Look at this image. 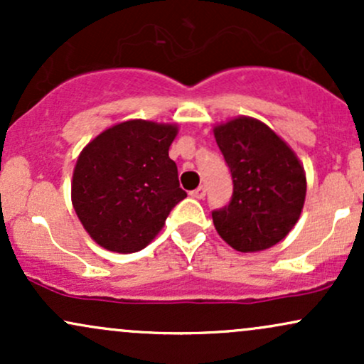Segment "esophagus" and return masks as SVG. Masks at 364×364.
<instances>
[{
  "label": "esophagus",
  "mask_w": 364,
  "mask_h": 364,
  "mask_svg": "<svg viewBox=\"0 0 364 364\" xmlns=\"http://www.w3.org/2000/svg\"><path fill=\"white\" fill-rule=\"evenodd\" d=\"M205 193H207L205 186H198V188H195L193 191H190V195L193 196V198H198V200L205 198Z\"/></svg>",
  "instance_id": "esophagus-1"
}]
</instances>
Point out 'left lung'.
<instances>
[{"instance_id":"8db88e82","label":"left lung","mask_w":364,"mask_h":364,"mask_svg":"<svg viewBox=\"0 0 364 364\" xmlns=\"http://www.w3.org/2000/svg\"><path fill=\"white\" fill-rule=\"evenodd\" d=\"M231 171L232 196L212 210L220 237L237 252H260L284 240L301 215L306 178L298 157L267 124L236 118L214 129Z\"/></svg>"}]
</instances>
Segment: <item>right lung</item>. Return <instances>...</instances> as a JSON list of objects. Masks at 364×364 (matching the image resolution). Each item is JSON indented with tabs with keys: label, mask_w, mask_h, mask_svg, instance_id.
<instances>
[{
	"label": "right lung",
	"mask_w": 364,
	"mask_h": 364,
	"mask_svg": "<svg viewBox=\"0 0 364 364\" xmlns=\"http://www.w3.org/2000/svg\"><path fill=\"white\" fill-rule=\"evenodd\" d=\"M176 133L173 124L124 121L82 150L72 202L95 243L116 253L140 252L186 198L169 159Z\"/></svg>",
	"instance_id": "right-lung-1"
}]
</instances>
